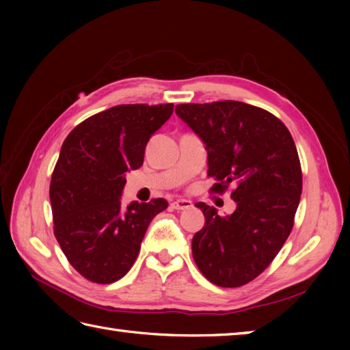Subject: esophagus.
<instances>
[{"label":"esophagus","instance_id":"esophagus-1","mask_svg":"<svg viewBox=\"0 0 350 350\" xmlns=\"http://www.w3.org/2000/svg\"><path fill=\"white\" fill-rule=\"evenodd\" d=\"M192 206V203L189 202V200H176V202L171 203V207L176 211H185V209H189V207Z\"/></svg>","mask_w":350,"mask_h":350}]
</instances>
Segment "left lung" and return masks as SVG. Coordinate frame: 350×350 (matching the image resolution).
I'll return each mask as SVG.
<instances>
[{
  "label": "left lung",
  "mask_w": 350,
  "mask_h": 350,
  "mask_svg": "<svg viewBox=\"0 0 350 350\" xmlns=\"http://www.w3.org/2000/svg\"><path fill=\"white\" fill-rule=\"evenodd\" d=\"M176 114L203 139L212 191L233 185L236 211L221 217L197 203L204 227L192 237V256L219 287H241L271 265L293 228L302 192L298 150L288 129L266 109L237 100L180 103Z\"/></svg>",
  "instance_id": "left-lung-1"
}]
</instances>
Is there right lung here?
Wrapping results in <instances>:
<instances>
[{
  "label": "right lung",
  "mask_w": 350,
  "mask_h": 350,
  "mask_svg": "<svg viewBox=\"0 0 350 350\" xmlns=\"http://www.w3.org/2000/svg\"><path fill=\"white\" fill-rule=\"evenodd\" d=\"M173 103L117 105L88 117L62 146L49 198L54 234L88 281L111 284L135 263L150 221L167 200L122 204L126 173L143 165L147 141L173 114Z\"/></svg>",
  "instance_id": "1"
}]
</instances>
